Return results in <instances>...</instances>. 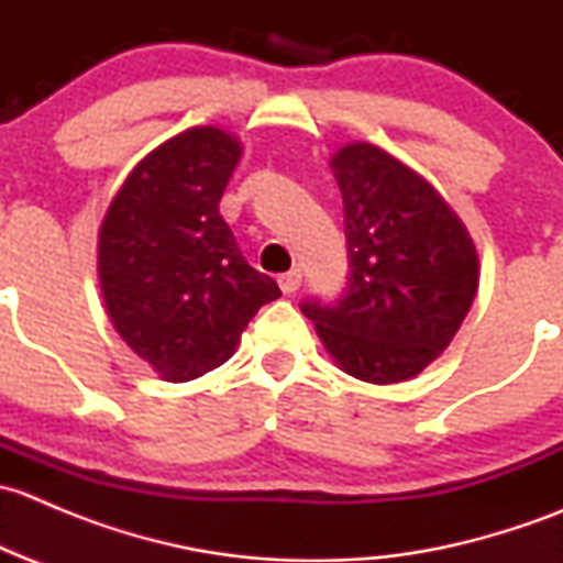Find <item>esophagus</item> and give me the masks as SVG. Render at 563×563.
<instances>
[{"instance_id": "34e87169", "label": "esophagus", "mask_w": 563, "mask_h": 563, "mask_svg": "<svg viewBox=\"0 0 563 563\" xmlns=\"http://www.w3.org/2000/svg\"><path fill=\"white\" fill-rule=\"evenodd\" d=\"M277 283H280L283 294H294V291H297L299 286H302V272H299V269L286 272V275L277 277Z\"/></svg>"}]
</instances>
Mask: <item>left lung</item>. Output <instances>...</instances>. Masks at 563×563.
Wrapping results in <instances>:
<instances>
[{"label":"left lung","mask_w":563,"mask_h":563,"mask_svg":"<svg viewBox=\"0 0 563 563\" xmlns=\"http://www.w3.org/2000/svg\"><path fill=\"white\" fill-rule=\"evenodd\" d=\"M345 212L349 288L305 302L334 365L367 384L419 376L452 343L479 288V255L439 190L382 146L351 141L329 161Z\"/></svg>","instance_id":"obj_1"}]
</instances>
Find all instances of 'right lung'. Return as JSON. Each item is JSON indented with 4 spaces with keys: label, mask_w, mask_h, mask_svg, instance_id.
<instances>
[{
    "label": "right lung",
    "mask_w": 563,
    "mask_h": 563,
    "mask_svg": "<svg viewBox=\"0 0 563 563\" xmlns=\"http://www.w3.org/2000/svg\"><path fill=\"white\" fill-rule=\"evenodd\" d=\"M240 157V139L214 124L181 130L139 161L100 225L108 318L163 382H190L231 360L250 318L280 297L220 214Z\"/></svg>",
    "instance_id": "1"
}]
</instances>
